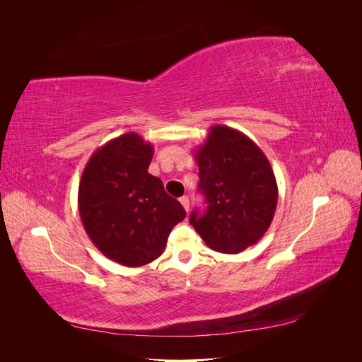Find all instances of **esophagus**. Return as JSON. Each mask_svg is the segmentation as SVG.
Returning <instances> with one entry per match:
<instances>
[{
    "label": "esophagus",
    "instance_id": "esophagus-1",
    "mask_svg": "<svg viewBox=\"0 0 362 362\" xmlns=\"http://www.w3.org/2000/svg\"><path fill=\"white\" fill-rule=\"evenodd\" d=\"M180 202H181V205L184 206V210H185V211H189V208H190V201H189L187 196H182V198H180Z\"/></svg>",
    "mask_w": 362,
    "mask_h": 362
}]
</instances>
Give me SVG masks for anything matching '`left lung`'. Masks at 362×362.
<instances>
[{"mask_svg":"<svg viewBox=\"0 0 362 362\" xmlns=\"http://www.w3.org/2000/svg\"><path fill=\"white\" fill-rule=\"evenodd\" d=\"M194 160L206 211L190 223L205 245L238 254L266 234L278 204V184L264 152L242 131L213 125Z\"/></svg>","mask_w":362,"mask_h":362,"instance_id":"left-lung-1","label":"left lung"}]
</instances>
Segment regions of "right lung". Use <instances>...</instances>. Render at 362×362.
<instances>
[{
    "mask_svg": "<svg viewBox=\"0 0 362 362\" xmlns=\"http://www.w3.org/2000/svg\"><path fill=\"white\" fill-rule=\"evenodd\" d=\"M154 146L127 133L98 148L83 170L78 211L92 243L112 261L140 267L157 259L182 205L148 173Z\"/></svg>",
    "mask_w": 362,
    "mask_h": 362,
    "instance_id": "add662e5",
    "label": "right lung"
}]
</instances>
